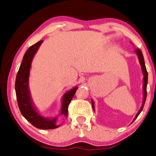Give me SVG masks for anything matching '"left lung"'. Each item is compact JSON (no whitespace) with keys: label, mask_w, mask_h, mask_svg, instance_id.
I'll return each mask as SVG.
<instances>
[{"label":"left lung","mask_w":156,"mask_h":156,"mask_svg":"<svg viewBox=\"0 0 156 156\" xmlns=\"http://www.w3.org/2000/svg\"><path fill=\"white\" fill-rule=\"evenodd\" d=\"M135 53H136L137 56L138 57V60H139V62H140V67H141V70H142V73H143V76H144V83H143V102H142V105L140 106V110L138 112L137 115H135V118H134L133 121L135 120L140 113L141 112L142 110H143L144 108V105L145 104V101H146V98H147V80H148V73H147V68H146L145 66V63H144V56L143 54H142V52L140 51V49H136L135 51ZM91 105H92V108H93L94 111L95 110L94 108V100H91ZM132 121V122H133Z\"/></svg>","instance_id":"1"}]
</instances>
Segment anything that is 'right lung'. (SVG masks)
I'll return each instance as SVG.
<instances>
[{"mask_svg":"<svg viewBox=\"0 0 156 156\" xmlns=\"http://www.w3.org/2000/svg\"><path fill=\"white\" fill-rule=\"evenodd\" d=\"M42 42L43 41H39L36 44L30 47L26 51L16 76L15 88L18 105L21 115L36 128L40 129H52L60 126V125L56 124V121L59 115H64L66 118L68 117V105L78 87H73L72 89L68 91L63 95L62 99L61 110L57 116L49 118H44L40 115L32 100L29 88V76L33 58Z\"/></svg>","mask_w":156,"mask_h":156,"instance_id":"1","label":"right lung"}]
</instances>
